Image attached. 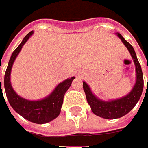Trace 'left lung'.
Instances as JSON below:
<instances>
[{
    "mask_svg": "<svg viewBox=\"0 0 148 148\" xmlns=\"http://www.w3.org/2000/svg\"><path fill=\"white\" fill-rule=\"evenodd\" d=\"M117 36L121 38L122 42L128 48L129 51L130 52V55L132 56V58L134 59V62L135 64L136 82L132 91L128 95H126L122 99L105 102L95 97L91 92V89L88 86V85L86 82H83V89L86 93V100L87 103L90 104L92 112L95 115L105 119H116L128 114L139 101L144 86L142 70L140 62L136 57V54L134 52V48L132 47V45L128 43L122 37L120 33H117Z\"/></svg>",
    "mask_w": 148,
    "mask_h": 148,
    "instance_id": "obj_1",
    "label": "left lung"
}]
</instances>
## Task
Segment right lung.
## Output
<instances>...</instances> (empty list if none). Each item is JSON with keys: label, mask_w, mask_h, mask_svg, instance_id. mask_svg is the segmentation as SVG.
I'll return each mask as SVG.
<instances>
[{"label": "right lung", "mask_w": 148, "mask_h": 148, "mask_svg": "<svg viewBox=\"0 0 148 148\" xmlns=\"http://www.w3.org/2000/svg\"><path fill=\"white\" fill-rule=\"evenodd\" d=\"M32 34H33V32H30L24 38L21 44L18 45L13 52L11 58L9 60V62H8V66L5 73L4 87H5L6 95L8 99V102L17 113H18L21 116H23L24 118H25L26 120L30 122H32L38 124H43V123H46L52 121L53 119L56 118L59 116L61 112L62 105L63 103L64 94L68 91L69 86H71L72 81L74 80L75 77H72L60 83L53 91V92L44 99H41L38 101H30V100H27L19 97L14 91L11 86L10 73H11L12 66L14 64L15 58L17 57L18 54L22 49V46L25 44V42L29 39V38ZM1 92L2 91L1 89L0 95Z\"/></svg>", "instance_id": "obj_1"}]
</instances>
